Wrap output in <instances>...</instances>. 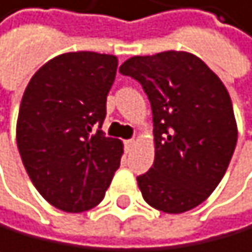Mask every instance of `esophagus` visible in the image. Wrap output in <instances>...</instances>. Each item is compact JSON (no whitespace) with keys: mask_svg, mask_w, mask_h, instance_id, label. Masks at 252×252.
<instances>
[{"mask_svg":"<svg viewBox=\"0 0 252 252\" xmlns=\"http://www.w3.org/2000/svg\"><path fill=\"white\" fill-rule=\"evenodd\" d=\"M135 146V140H127L125 141V148H127V151H130L131 148Z\"/></svg>","mask_w":252,"mask_h":252,"instance_id":"esophagus-1","label":"esophagus"}]
</instances>
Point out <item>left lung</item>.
Returning a JSON list of instances; mask_svg holds the SVG:
<instances>
[{
  "mask_svg": "<svg viewBox=\"0 0 252 252\" xmlns=\"http://www.w3.org/2000/svg\"><path fill=\"white\" fill-rule=\"evenodd\" d=\"M121 74L141 83L154 124V164L136 177L146 203L182 214L207 199L227 172L238 128L225 85L198 56H133Z\"/></svg>",
  "mask_w": 252,
  "mask_h": 252,
  "instance_id": "1",
  "label": "left lung"
}]
</instances>
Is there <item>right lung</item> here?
Returning a JSON list of instances; mask_svg holds the SVG:
<instances>
[{
    "label": "right lung",
    "instance_id": "1",
    "mask_svg": "<svg viewBox=\"0 0 252 252\" xmlns=\"http://www.w3.org/2000/svg\"><path fill=\"white\" fill-rule=\"evenodd\" d=\"M116 72L112 54L64 53L41 65L24 92L20 158L38 193L64 212L99 204L121 165L122 141L101 130Z\"/></svg>",
    "mask_w": 252,
    "mask_h": 252
}]
</instances>
